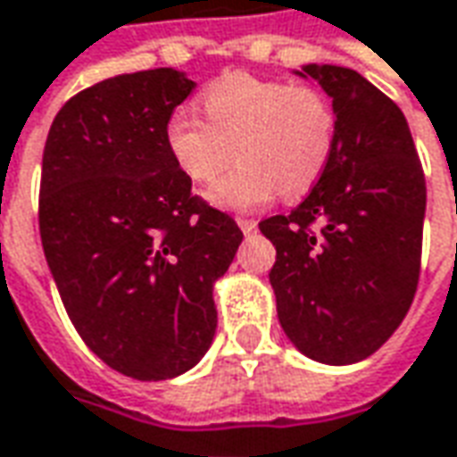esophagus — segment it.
Instances as JSON below:
<instances>
[{
    "label": "esophagus",
    "mask_w": 457,
    "mask_h": 457,
    "mask_svg": "<svg viewBox=\"0 0 457 457\" xmlns=\"http://www.w3.org/2000/svg\"><path fill=\"white\" fill-rule=\"evenodd\" d=\"M237 225H239V229L245 232V235H252V232L257 229V222H254V220H247V218H237Z\"/></svg>",
    "instance_id": "34e87169"
}]
</instances>
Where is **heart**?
<instances>
[{
	"mask_svg": "<svg viewBox=\"0 0 457 457\" xmlns=\"http://www.w3.org/2000/svg\"><path fill=\"white\" fill-rule=\"evenodd\" d=\"M203 118L175 111L165 145L178 170L212 185L239 155V165L210 190L222 210H254L284 195L309 193L327 170L337 116L327 96L306 86L252 73H228L200 96Z\"/></svg>",
	"mask_w": 457,
	"mask_h": 457,
	"instance_id": "1",
	"label": "heart"
}]
</instances>
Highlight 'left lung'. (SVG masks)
Masks as SVG:
<instances>
[{
	"instance_id": "obj_1",
	"label": "left lung",
	"mask_w": 457,
	"mask_h": 457,
	"mask_svg": "<svg viewBox=\"0 0 457 457\" xmlns=\"http://www.w3.org/2000/svg\"><path fill=\"white\" fill-rule=\"evenodd\" d=\"M331 98L337 143L327 170L289 212L260 222L277 250V317L304 356L344 366L384 346L420 274L426 178L401 108L361 73L306 63Z\"/></svg>"
}]
</instances>
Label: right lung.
Returning a JSON list of instances; mask_svg holds the SVG:
<instances>
[{
	"label": "right lung",
	"mask_w": 457,
	"mask_h": 457,
	"mask_svg": "<svg viewBox=\"0 0 457 457\" xmlns=\"http://www.w3.org/2000/svg\"><path fill=\"white\" fill-rule=\"evenodd\" d=\"M195 81L175 69L113 76L66 101L44 145L39 232L76 331L138 381L193 369L212 344V287L237 222L193 195L165 120Z\"/></svg>",
	"instance_id": "1"
}]
</instances>
